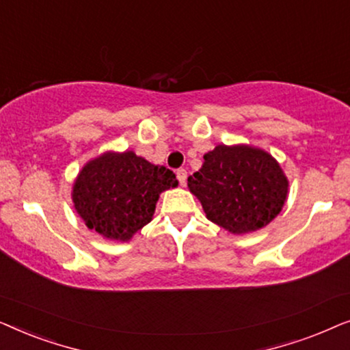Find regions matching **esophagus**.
Instances as JSON below:
<instances>
[{
	"mask_svg": "<svg viewBox=\"0 0 350 350\" xmlns=\"http://www.w3.org/2000/svg\"><path fill=\"white\" fill-rule=\"evenodd\" d=\"M186 176H188V172H186L185 169H178V170H176V178H178L181 186H183V185L186 183Z\"/></svg>",
	"mask_w": 350,
	"mask_h": 350,
	"instance_id": "1",
	"label": "esophagus"
}]
</instances>
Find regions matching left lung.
<instances>
[{"mask_svg":"<svg viewBox=\"0 0 350 350\" xmlns=\"http://www.w3.org/2000/svg\"><path fill=\"white\" fill-rule=\"evenodd\" d=\"M188 188L205 217L234 236L267 226L288 198V178L275 157L245 143L218 145L204 154Z\"/></svg>","mask_w":350,"mask_h":350,"instance_id":"left-lung-1","label":"left lung"}]
</instances>
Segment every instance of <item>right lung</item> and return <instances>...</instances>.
<instances>
[{"label": "right lung", "instance_id": "1", "mask_svg": "<svg viewBox=\"0 0 350 350\" xmlns=\"http://www.w3.org/2000/svg\"><path fill=\"white\" fill-rule=\"evenodd\" d=\"M176 186L174 172L133 151H105L79 170L71 200L89 229L129 242L152 219L161 193Z\"/></svg>", "mask_w": 350, "mask_h": 350}]
</instances>
